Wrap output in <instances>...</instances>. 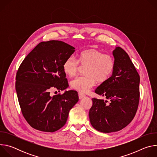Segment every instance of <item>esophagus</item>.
Wrapping results in <instances>:
<instances>
[{"label": "esophagus", "mask_w": 157, "mask_h": 157, "mask_svg": "<svg viewBox=\"0 0 157 157\" xmlns=\"http://www.w3.org/2000/svg\"><path fill=\"white\" fill-rule=\"evenodd\" d=\"M78 95H79V99H83L84 98L86 97V95L84 93H79Z\"/></svg>", "instance_id": "34e87169"}]
</instances>
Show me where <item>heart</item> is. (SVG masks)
<instances>
[{"label":"heart","instance_id":"obj_1","mask_svg":"<svg viewBox=\"0 0 157 157\" xmlns=\"http://www.w3.org/2000/svg\"><path fill=\"white\" fill-rule=\"evenodd\" d=\"M79 63L87 65L84 70L86 75L75 78L71 82V87L79 91H89L96 84V81L104 82L113 75L116 66L114 57L109 54L91 48L81 52L78 55V60L74 56L67 58L63 64L64 73L69 76H75L79 68Z\"/></svg>","mask_w":157,"mask_h":157}]
</instances>
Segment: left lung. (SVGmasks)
I'll return each instance as SVG.
<instances>
[{
	"label": "left lung",
	"mask_w": 157,
	"mask_h": 157,
	"mask_svg": "<svg viewBox=\"0 0 157 157\" xmlns=\"http://www.w3.org/2000/svg\"><path fill=\"white\" fill-rule=\"evenodd\" d=\"M116 66L113 75L95 90L109 100L93 99L89 117L92 126L103 133L125 127L135 117L139 102L140 76L128 54L121 47L113 52Z\"/></svg>",
	"instance_id": "8db88e82"
}]
</instances>
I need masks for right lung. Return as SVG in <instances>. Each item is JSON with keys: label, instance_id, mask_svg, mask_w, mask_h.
<instances>
[{"label": "right lung", "instance_id": "obj_1", "mask_svg": "<svg viewBox=\"0 0 157 157\" xmlns=\"http://www.w3.org/2000/svg\"><path fill=\"white\" fill-rule=\"evenodd\" d=\"M75 48L63 41H42L25 58L16 75L15 89L22 114L33 128L53 132L66 124L70 110L79 100L76 91L50 96L52 89L69 86L63 70Z\"/></svg>", "mask_w": 157, "mask_h": 157}]
</instances>
